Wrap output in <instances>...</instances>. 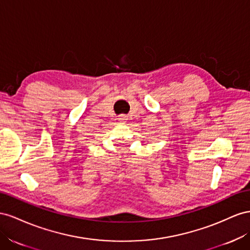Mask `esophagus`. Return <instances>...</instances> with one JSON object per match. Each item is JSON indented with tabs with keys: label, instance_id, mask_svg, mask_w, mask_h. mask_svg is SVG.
<instances>
[{
	"label": "esophagus",
	"instance_id": "esophagus-1",
	"mask_svg": "<svg viewBox=\"0 0 250 250\" xmlns=\"http://www.w3.org/2000/svg\"><path fill=\"white\" fill-rule=\"evenodd\" d=\"M118 120H119V121H123V123H125V121L126 120V118H125V115H120L119 118H118Z\"/></svg>",
	"mask_w": 250,
	"mask_h": 250
}]
</instances>
